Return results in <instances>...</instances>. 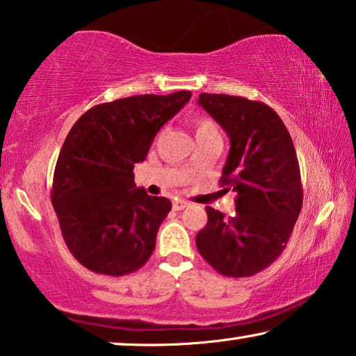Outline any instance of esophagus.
<instances>
[{
	"mask_svg": "<svg viewBox=\"0 0 356 356\" xmlns=\"http://www.w3.org/2000/svg\"><path fill=\"white\" fill-rule=\"evenodd\" d=\"M187 207H188V203L185 202V200H176V202L172 203L174 211H182V209L187 208Z\"/></svg>",
	"mask_w": 356,
	"mask_h": 356,
	"instance_id": "34e87169",
	"label": "esophagus"
}]
</instances>
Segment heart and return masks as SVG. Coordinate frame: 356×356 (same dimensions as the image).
Wrapping results in <instances>:
<instances>
[{
    "instance_id": "b5f03b06",
    "label": "heart",
    "mask_w": 356,
    "mask_h": 356,
    "mask_svg": "<svg viewBox=\"0 0 356 356\" xmlns=\"http://www.w3.org/2000/svg\"><path fill=\"white\" fill-rule=\"evenodd\" d=\"M193 129H195V137H202V135H208V134H219L218 126L214 124L211 119L208 118H200L195 121L193 124Z\"/></svg>"
}]
</instances>
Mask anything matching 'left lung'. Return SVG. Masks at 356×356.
Listing matches in <instances>:
<instances>
[{
	"label": "left lung",
	"mask_w": 356,
	"mask_h": 356,
	"mask_svg": "<svg viewBox=\"0 0 356 356\" xmlns=\"http://www.w3.org/2000/svg\"><path fill=\"white\" fill-rule=\"evenodd\" d=\"M198 104L230 138L221 187L237 192L235 214L207 207L197 234L202 257L227 277H250L276 261L303 204L292 137L268 104L232 95L202 93Z\"/></svg>",
	"instance_id": "8db88e82"
}]
</instances>
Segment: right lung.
<instances>
[{
	"mask_svg": "<svg viewBox=\"0 0 356 356\" xmlns=\"http://www.w3.org/2000/svg\"><path fill=\"white\" fill-rule=\"evenodd\" d=\"M192 93L138 95L88 109L69 130L53 176L51 203L69 252L104 276H126L152 257L171 211L164 197L135 187L154 135Z\"/></svg>",
	"mask_w": 356,
	"mask_h": 356,
	"instance_id": "obj_1",
	"label": "right lung"
}]
</instances>
